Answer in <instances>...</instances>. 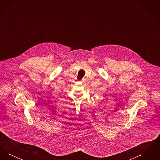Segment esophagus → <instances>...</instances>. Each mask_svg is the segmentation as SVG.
Listing matches in <instances>:
<instances>
[{
    "mask_svg": "<svg viewBox=\"0 0 160 160\" xmlns=\"http://www.w3.org/2000/svg\"><path fill=\"white\" fill-rule=\"evenodd\" d=\"M81 82H82V83H84V82H85V80H84V79H83Z\"/></svg>",
    "mask_w": 160,
    "mask_h": 160,
    "instance_id": "obj_1",
    "label": "esophagus"
}]
</instances>
